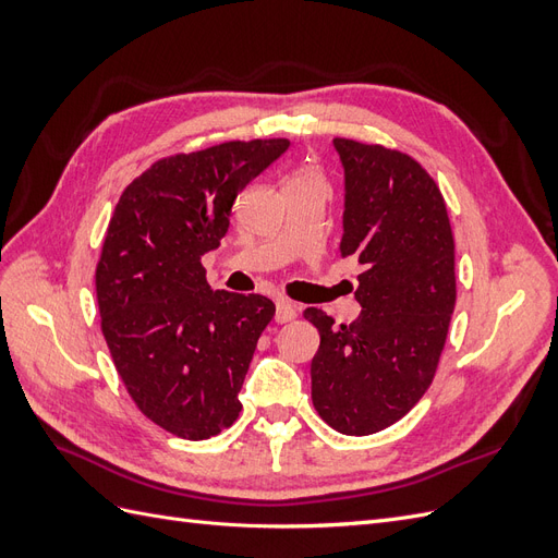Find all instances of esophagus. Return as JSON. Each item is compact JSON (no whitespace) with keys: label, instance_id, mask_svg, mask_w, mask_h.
Segmentation results:
<instances>
[{"label":"esophagus","instance_id":"34e87169","mask_svg":"<svg viewBox=\"0 0 558 558\" xmlns=\"http://www.w3.org/2000/svg\"><path fill=\"white\" fill-rule=\"evenodd\" d=\"M298 316V307L293 305L291 300H277V312H275V320L277 324H289V320H293Z\"/></svg>","mask_w":558,"mask_h":558}]
</instances>
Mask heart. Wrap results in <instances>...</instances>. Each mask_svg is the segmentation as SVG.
Segmentation results:
<instances>
[{
    "mask_svg": "<svg viewBox=\"0 0 558 558\" xmlns=\"http://www.w3.org/2000/svg\"><path fill=\"white\" fill-rule=\"evenodd\" d=\"M312 179H316L314 174H310V172H298V174H293L291 177V181L289 183H302V181H312Z\"/></svg>",
    "mask_w": 558,
    "mask_h": 558,
    "instance_id": "heart-1",
    "label": "heart"
}]
</instances>
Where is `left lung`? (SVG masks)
Returning <instances> with one entry per match:
<instances>
[{
  "mask_svg": "<svg viewBox=\"0 0 558 558\" xmlns=\"http://www.w3.org/2000/svg\"><path fill=\"white\" fill-rule=\"evenodd\" d=\"M344 167L342 258L353 256L361 316L332 326L307 307L320 344L312 359V402L344 435H373L428 391L456 305L453 234L445 197L408 154L332 140Z\"/></svg>",
  "mask_w": 558,
  "mask_h": 558,
  "instance_id": "obj_1",
  "label": "left lung"
}]
</instances>
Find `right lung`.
I'll use <instances>...</instances> for the list:
<instances>
[{"mask_svg":"<svg viewBox=\"0 0 558 558\" xmlns=\"http://www.w3.org/2000/svg\"><path fill=\"white\" fill-rule=\"evenodd\" d=\"M289 140L226 142L154 162L123 191L95 289L113 365L134 404L167 433L207 440L240 416L265 295L211 291L202 256L218 248L234 199Z\"/></svg>","mask_w":558,"mask_h":558,"instance_id":"add662e5","label":"right lung"}]
</instances>
